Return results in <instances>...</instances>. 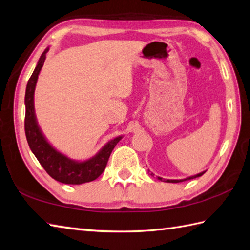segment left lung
Here are the masks:
<instances>
[{
    "label": "left lung",
    "instance_id": "left-lung-1",
    "mask_svg": "<svg viewBox=\"0 0 250 250\" xmlns=\"http://www.w3.org/2000/svg\"><path fill=\"white\" fill-rule=\"evenodd\" d=\"M149 172V171H148ZM205 173V171H203V172H200L198 174H195V175H192V177H188L187 179H182V180H167L165 181V182H169V183H179V182H183V181H188V180H192V179H195V178H198V177H202V175ZM151 175H153V173H151ZM158 180H163V178H159L158 177Z\"/></svg>",
    "mask_w": 250,
    "mask_h": 250
}]
</instances>
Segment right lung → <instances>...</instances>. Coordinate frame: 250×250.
I'll return each instance as SVG.
<instances>
[{"label": "right lung", "mask_w": 250, "mask_h": 250, "mask_svg": "<svg viewBox=\"0 0 250 250\" xmlns=\"http://www.w3.org/2000/svg\"><path fill=\"white\" fill-rule=\"evenodd\" d=\"M48 47L39 58L36 68L27 83L24 105H26V117H24V132L29 147L36 156L39 163L51 177L61 183L82 184L94 181L105 170L107 161L109 159L112 149L122 136L110 140L104 147L92 158L84 161H77L68 158L48 143L38 125L36 112H34V90H36L39 73L45 62Z\"/></svg>", "instance_id": "add662e5"}]
</instances>
